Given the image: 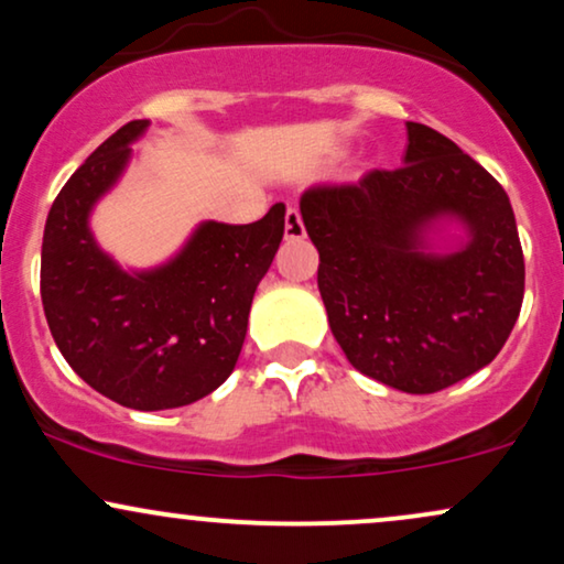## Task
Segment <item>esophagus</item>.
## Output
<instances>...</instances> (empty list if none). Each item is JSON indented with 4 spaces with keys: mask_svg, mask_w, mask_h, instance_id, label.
I'll return each instance as SVG.
<instances>
[{
    "mask_svg": "<svg viewBox=\"0 0 564 564\" xmlns=\"http://www.w3.org/2000/svg\"><path fill=\"white\" fill-rule=\"evenodd\" d=\"M283 232L286 238H302L304 236V225H302V215L296 206H289L286 217H283Z\"/></svg>",
    "mask_w": 564,
    "mask_h": 564,
    "instance_id": "esophagus-1",
    "label": "esophagus"
}]
</instances>
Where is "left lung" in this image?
<instances>
[{
    "label": "left lung",
    "instance_id": "1",
    "mask_svg": "<svg viewBox=\"0 0 564 564\" xmlns=\"http://www.w3.org/2000/svg\"><path fill=\"white\" fill-rule=\"evenodd\" d=\"M405 127L403 166L307 187L300 212L349 364L394 390L430 394L501 352L522 307L525 260L494 174L437 129ZM440 216L468 225L464 250L425 251L423 232Z\"/></svg>",
    "mask_w": 564,
    "mask_h": 564
}]
</instances>
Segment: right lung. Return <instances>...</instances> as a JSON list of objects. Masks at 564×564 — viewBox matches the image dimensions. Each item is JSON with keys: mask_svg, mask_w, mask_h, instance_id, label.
Instances as JSON below:
<instances>
[{"mask_svg": "<svg viewBox=\"0 0 564 564\" xmlns=\"http://www.w3.org/2000/svg\"><path fill=\"white\" fill-rule=\"evenodd\" d=\"M145 127L138 119L113 132L57 193L44 225L42 304L57 349L93 390L134 411H166L215 392L236 368L286 206L251 225L204 223L164 268L124 273L97 249L87 219Z\"/></svg>", "mask_w": 564, "mask_h": 564, "instance_id": "obj_1", "label": "right lung"}]
</instances>
